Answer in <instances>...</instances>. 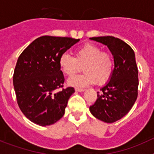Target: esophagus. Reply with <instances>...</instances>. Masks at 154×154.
<instances>
[{
	"instance_id": "1",
	"label": "esophagus",
	"mask_w": 154,
	"mask_h": 154,
	"mask_svg": "<svg viewBox=\"0 0 154 154\" xmlns=\"http://www.w3.org/2000/svg\"><path fill=\"white\" fill-rule=\"evenodd\" d=\"M85 90V89H82V88H75L76 92H84Z\"/></svg>"
}]
</instances>
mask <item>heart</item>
<instances>
[{
	"label": "heart",
	"mask_w": 154,
	"mask_h": 154,
	"mask_svg": "<svg viewBox=\"0 0 154 154\" xmlns=\"http://www.w3.org/2000/svg\"><path fill=\"white\" fill-rule=\"evenodd\" d=\"M58 65L62 72L72 77L83 66L85 72L69 80L74 87H85L97 83L103 85L110 79L113 72L114 59L108 51H102L96 45L86 43L75 51V58L64 53L59 58Z\"/></svg>",
	"instance_id": "heart-1"
}]
</instances>
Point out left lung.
I'll return each instance as SVG.
<instances>
[{
    "label": "left lung",
    "instance_id": "1",
    "mask_svg": "<svg viewBox=\"0 0 154 154\" xmlns=\"http://www.w3.org/2000/svg\"><path fill=\"white\" fill-rule=\"evenodd\" d=\"M91 40L107 45L114 58V69L109 82L97 92L89 107L99 120L112 123L126 116L138 96V69L134 51L128 44L112 36L93 37Z\"/></svg>",
    "mask_w": 154,
    "mask_h": 154
}]
</instances>
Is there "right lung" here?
<instances>
[{
    "label": "right lung",
    "mask_w": 154,
    "mask_h": 154,
    "mask_svg": "<svg viewBox=\"0 0 154 154\" xmlns=\"http://www.w3.org/2000/svg\"><path fill=\"white\" fill-rule=\"evenodd\" d=\"M79 39L42 36L18 57L13 84L18 106L24 115L39 126L54 124L65 114L73 87H63L65 78L58 65L62 54Z\"/></svg>",
    "instance_id": "obj_1"
}]
</instances>
